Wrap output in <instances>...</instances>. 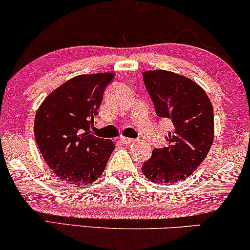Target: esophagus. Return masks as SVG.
Masks as SVG:
<instances>
[{
  "instance_id": "obj_1",
  "label": "esophagus",
  "mask_w": 250,
  "mask_h": 250,
  "mask_svg": "<svg viewBox=\"0 0 250 250\" xmlns=\"http://www.w3.org/2000/svg\"><path fill=\"white\" fill-rule=\"evenodd\" d=\"M120 141H121L122 143L125 144V145H129V144L134 143V142H135V140H132V138H128V137H121V138H120Z\"/></svg>"
}]
</instances>
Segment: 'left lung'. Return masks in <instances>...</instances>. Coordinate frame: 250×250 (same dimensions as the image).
I'll return each mask as SVG.
<instances>
[{
  "label": "left lung",
  "instance_id": "obj_1",
  "mask_svg": "<svg viewBox=\"0 0 250 250\" xmlns=\"http://www.w3.org/2000/svg\"><path fill=\"white\" fill-rule=\"evenodd\" d=\"M143 81L159 118L173 123L168 145L154 148L142 166L153 183L170 185L186 180L201 165L213 142V107L205 91L185 76L166 70L143 72Z\"/></svg>",
  "mask_w": 250,
  "mask_h": 250
}]
</instances>
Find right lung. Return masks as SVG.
<instances>
[{"mask_svg": "<svg viewBox=\"0 0 250 250\" xmlns=\"http://www.w3.org/2000/svg\"><path fill=\"white\" fill-rule=\"evenodd\" d=\"M114 72L80 75L46 97L34 137L47 165L63 181L84 187L103 174L115 144L92 134L104 91Z\"/></svg>", "mask_w": 250, "mask_h": 250, "instance_id": "right-lung-1", "label": "right lung"}]
</instances>
